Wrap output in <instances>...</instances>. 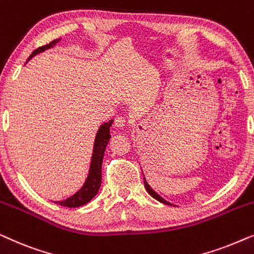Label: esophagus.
<instances>
[{"mask_svg": "<svg viewBox=\"0 0 254 254\" xmlns=\"http://www.w3.org/2000/svg\"><path fill=\"white\" fill-rule=\"evenodd\" d=\"M128 123H129V120H128V118L125 117V116H119L116 119V126L119 127V128L125 127Z\"/></svg>", "mask_w": 254, "mask_h": 254, "instance_id": "1", "label": "esophagus"}]
</instances>
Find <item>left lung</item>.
Returning a JSON list of instances; mask_svg holds the SVG:
<instances>
[{"label": "left lung", "mask_w": 254, "mask_h": 254, "mask_svg": "<svg viewBox=\"0 0 254 254\" xmlns=\"http://www.w3.org/2000/svg\"><path fill=\"white\" fill-rule=\"evenodd\" d=\"M143 180H144V179H143ZM144 187H145V190H147V192H148L149 194H150V195H151L152 197H155V199H156V200H158V201H159V202H162V203H165V204H171V203H170V202H168V201H166V200H164V199H163V197H162L161 195H158V194H157V193H156V192H155V190H152V189H151V187L148 185V183H147V182H145V180H144Z\"/></svg>", "instance_id": "1"}]
</instances>
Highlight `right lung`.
<instances>
[{
    "label": "right lung",
    "instance_id": "obj_1",
    "mask_svg": "<svg viewBox=\"0 0 254 254\" xmlns=\"http://www.w3.org/2000/svg\"><path fill=\"white\" fill-rule=\"evenodd\" d=\"M58 41H59L58 39H55L53 41H51L50 44L44 45V46L41 47H38L37 50H34L33 53L30 55L29 59H27V61H29L31 58H33L36 54L41 53V52H44L45 50H48V48L53 47ZM112 123L113 120H111L110 123H105L104 125H102V127L99 128L98 133L96 135L95 145H93L91 166H90V173L88 178H86V182L84 183V185H83L82 189L79 190L77 193L69 197V199L64 201H57L55 203L60 204V206H64V207H68V208H76L88 203L89 201L91 200L97 193H98L100 184H102L103 157H104V152H105L106 145L109 143L111 138L110 127L111 125H112Z\"/></svg>",
    "mask_w": 254,
    "mask_h": 254
}]
</instances>
